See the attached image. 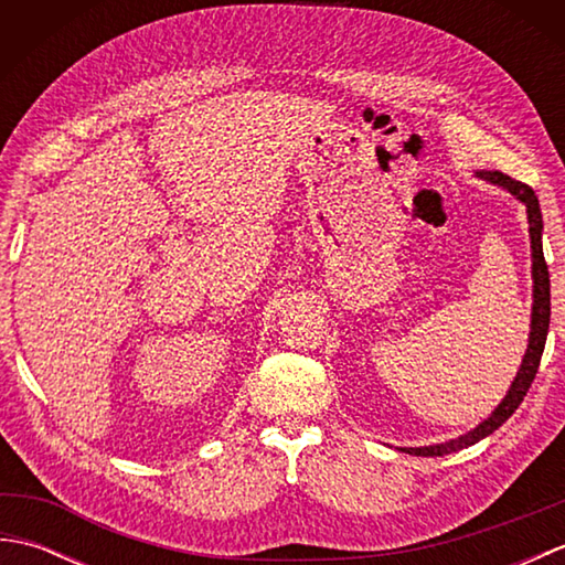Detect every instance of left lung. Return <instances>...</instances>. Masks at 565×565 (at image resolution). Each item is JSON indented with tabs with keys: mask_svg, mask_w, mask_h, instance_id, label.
Masks as SVG:
<instances>
[{
	"mask_svg": "<svg viewBox=\"0 0 565 565\" xmlns=\"http://www.w3.org/2000/svg\"><path fill=\"white\" fill-rule=\"evenodd\" d=\"M476 177L483 179V182H488V184L510 191L514 199L526 206V221H530V239H532V281H534V286H532L530 342H526V352L522 356L518 376H514V381L510 383L505 398L500 401V405L483 419V423H478L473 429H468L466 435H459V437L449 439V441L429 444V447H403L401 449V451L413 454V456H444V454H451V451L471 447V444L486 439L488 435H493V431L502 423H508L510 415L518 411L520 403L524 401V395L532 386L539 362H542V354H544V344H546V334H548V320H551V284H548V267H546L544 247H542L544 221H542V209H539V199L532 191V186H526L522 182H514L512 177L502 174V172L481 170V172H476Z\"/></svg>",
	"mask_w": 565,
	"mask_h": 565,
	"instance_id": "obj_1",
	"label": "left lung"
}]
</instances>
